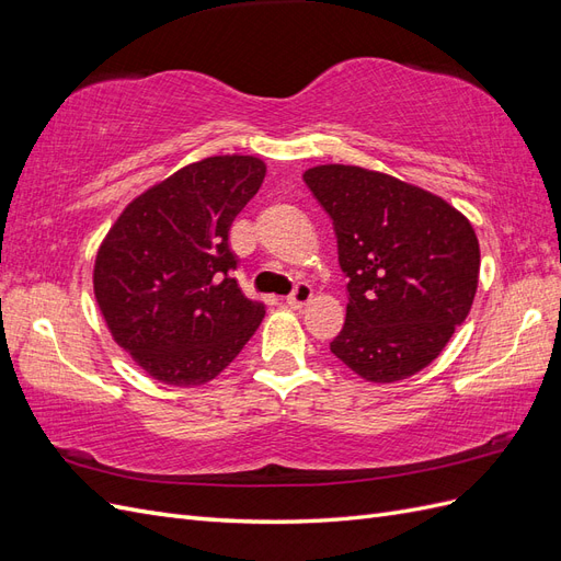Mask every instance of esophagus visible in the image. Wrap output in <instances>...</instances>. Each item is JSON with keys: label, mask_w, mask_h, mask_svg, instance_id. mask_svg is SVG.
Wrapping results in <instances>:
<instances>
[{"label": "esophagus", "mask_w": 561, "mask_h": 561, "mask_svg": "<svg viewBox=\"0 0 561 561\" xmlns=\"http://www.w3.org/2000/svg\"><path fill=\"white\" fill-rule=\"evenodd\" d=\"M313 299V290H311V285L309 283H297V287H295V293L287 297V307L290 309H304L307 307V304Z\"/></svg>", "instance_id": "1"}]
</instances>
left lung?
Listing matches in <instances>:
<instances>
[{
  "instance_id": "obj_1",
  "label": "left lung",
  "mask_w": 561,
  "mask_h": 561,
  "mask_svg": "<svg viewBox=\"0 0 561 561\" xmlns=\"http://www.w3.org/2000/svg\"><path fill=\"white\" fill-rule=\"evenodd\" d=\"M304 182L330 215L348 276L346 322L330 351L371 383L428 367L470 313L480 243L451 203L393 175L328 163Z\"/></svg>"
}]
</instances>
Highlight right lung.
<instances>
[{"label":"right lung","instance_id":"add662e5","mask_svg":"<svg viewBox=\"0 0 561 561\" xmlns=\"http://www.w3.org/2000/svg\"><path fill=\"white\" fill-rule=\"evenodd\" d=\"M264 175L262 159L241 154L184 165L135 196L100 243L98 309L151 379L208 383L260 328L264 304L229 276V229Z\"/></svg>","mask_w":561,"mask_h":561}]
</instances>
